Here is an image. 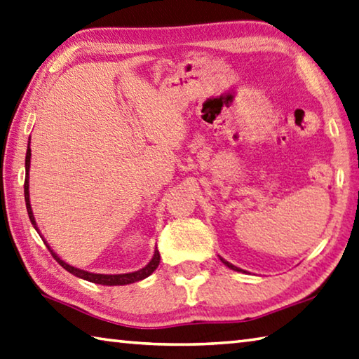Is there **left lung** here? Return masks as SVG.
<instances>
[{
    "label": "left lung",
    "instance_id": "obj_1",
    "mask_svg": "<svg viewBox=\"0 0 359 359\" xmlns=\"http://www.w3.org/2000/svg\"><path fill=\"white\" fill-rule=\"evenodd\" d=\"M221 259V257H219ZM221 262H223L224 265H227V266H229V269H232V270H237V271H240L238 269H237V266H233L232 264H229V262H227V260H224V259H221Z\"/></svg>",
    "mask_w": 359,
    "mask_h": 359
}]
</instances>
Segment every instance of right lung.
<instances>
[{"instance_id": "right-lung-1", "label": "right lung", "mask_w": 359, "mask_h": 359, "mask_svg": "<svg viewBox=\"0 0 359 359\" xmlns=\"http://www.w3.org/2000/svg\"><path fill=\"white\" fill-rule=\"evenodd\" d=\"M29 161H31V147L28 144V151H26V158H25V168H26V175H25V202H26V210H28V217L31 219L32 226L36 227V221H34V215H32L31 210V204H29ZM37 231V227H36ZM48 251L51 252V256L55 257V260L57 264H60L64 270H67L72 275H75L81 279H86V281L90 283H95V284H103V285H126V284H132L136 281H141V279L147 278L149 275H152V273L157 270V266L160 264V252L158 250H155V254L151 262H149L144 269H141L138 271H133V273H122V275H99V273H89V271H84L80 269H75V266H72L69 264L64 262L60 257L56 256L55 251L51 250V248L47 245Z\"/></svg>"}]
</instances>
